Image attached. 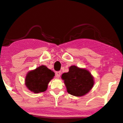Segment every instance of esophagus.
<instances>
[{
	"mask_svg": "<svg viewBox=\"0 0 123 123\" xmlns=\"http://www.w3.org/2000/svg\"><path fill=\"white\" fill-rule=\"evenodd\" d=\"M61 72L60 71H59V72H56V77L57 78H60V75H61Z\"/></svg>",
	"mask_w": 123,
	"mask_h": 123,
	"instance_id": "1",
	"label": "esophagus"
}]
</instances>
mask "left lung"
I'll return each mask as SVG.
<instances>
[{
    "label": "left lung",
    "mask_w": 123,
    "mask_h": 123,
    "mask_svg": "<svg viewBox=\"0 0 123 123\" xmlns=\"http://www.w3.org/2000/svg\"><path fill=\"white\" fill-rule=\"evenodd\" d=\"M67 91L70 94L81 97L88 93L94 85V78L88 70L70 66L69 72L62 74Z\"/></svg>",
    "instance_id": "1"
}]
</instances>
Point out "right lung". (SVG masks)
<instances>
[{"instance_id": "right-lung-1", "label": "right lung", "mask_w": 123, "mask_h": 123, "mask_svg": "<svg viewBox=\"0 0 123 123\" xmlns=\"http://www.w3.org/2000/svg\"><path fill=\"white\" fill-rule=\"evenodd\" d=\"M55 76V73L46 66H41L27 74L25 85L31 92L35 93L43 92L47 90L48 85Z\"/></svg>"}]
</instances>
